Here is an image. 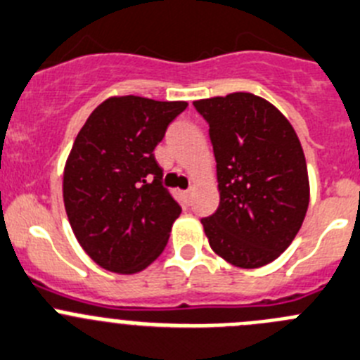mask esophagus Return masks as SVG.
I'll return each instance as SVG.
<instances>
[{
	"label": "esophagus",
	"mask_w": 360,
	"mask_h": 360,
	"mask_svg": "<svg viewBox=\"0 0 360 360\" xmlns=\"http://www.w3.org/2000/svg\"><path fill=\"white\" fill-rule=\"evenodd\" d=\"M191 194H193V189H187V191H184L182 196L186 198V200H191Z\"/></svg>",
	"instance_id": "obj_1"
}]
</instances>
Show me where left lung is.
Here are the masks:
<instances>
[{
	"mask_svg": "<svg viewBox=\"0 0 360 360\" xmlns=\"http://www.w3.org/2000/svg\"><path fill=\"white\" fill-rule=\"evenodd\" d=\"M207 120L217 162V210L201 219L210 248L242 269L274 262L299 233L309 180L293 127L252 94L194 102Z\"/></svg>",
	"mask_w": 360,
	"mask_h": 360,
	"instance_id": "8db88e82",
	"label": "left lung"
}]
</instances>
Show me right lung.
<instances>
[{"mask_svg":"<svg viewBox=\"0 0 360 360\" xmlns=\"http://www.w3.org/2000/svg\"><path fill=\"white\" fill-rule=\"evenodd\" d=\"M186 108L111 97L75 138L63 171L65 210L81 248L102 269L141 272L166 248L182 208L160 182L153 150Z\"/></svg>","mask_w":360,"mask_h":360,"instance_id":"obj_1","label":"right lung"}]
</instances>
